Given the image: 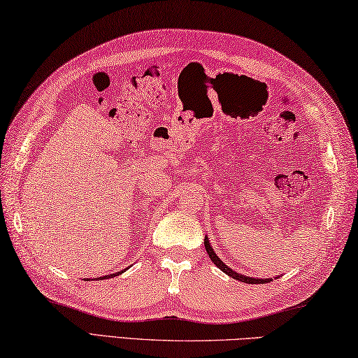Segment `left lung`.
<instances>
[{
    "instance_id": "8db88e82",
    "label": "left lung",
    "mask_w": 358,
    "mask_h": 358,
    "mask_svg": "<svg viewBox=\"0 0 358 358\" xmlns=\"http://www.w3.org/2000/svg\"><path fill=\"white\" fill-rule=\"evenodd\" d=\"M205 249H206V253L208 257L211 258V262L217 266V268L225 272L227 275H230L231 278H235V280H239V282H244V283H249V285H258V283H268V282H272V278H253V277H247L244 274H241V272H236L233 271L230 266H227L222 259H220L216 252H214V249L211 247V243L210 239H208V236H205Z\"/></svg>"
}]
</instances>
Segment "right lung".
<instances>
[{
	"label": "right lung",
	"mask_w": 358,
	"mask_h": 358,
	"mask_svg": "<svg viewBox=\"0 0 358 358\" xmlns=\"http://www.w3.org/2000/svg\"><path fill=\"white\" fill-rule=\"evenodd\" d=\"M127 271V269H125ZM125 271H119V272H115V274H109V275H103V277H96V278H94V280H106V278H113V277H115V275H120V274H123V272ZM89 280H92V278H89Z\"/></svg>",
	"instance_id": "add662e5"
}]
</instances>
